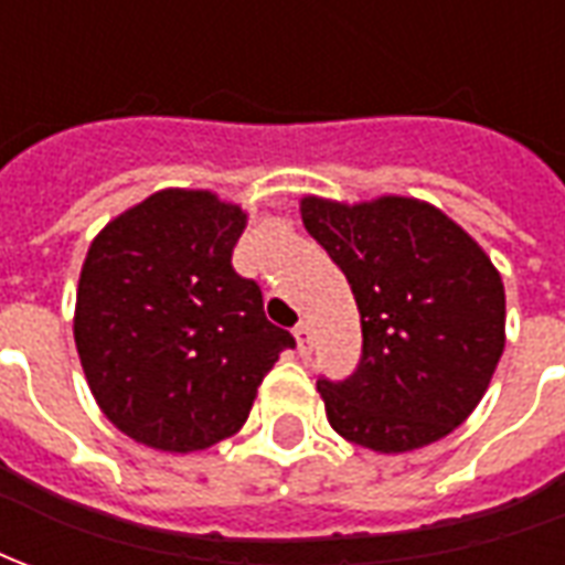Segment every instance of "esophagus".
Listing matches in <instances>:
<instances>
[{"mask_svg":"<svg viewBox=\"0 0 565 565\" xmlns=\"http://www.w3.org/2000/svg\"><path fill=\"white\" fill-rule=\"evenodd\" d=\"M295 340H298V352L300 355H307V352H310V324L303 322V319H300L298 324H295Z\"/></svg>","mask_w":565,"mask_h":565,"instance_id":"34e87169","label":"esophagus"}]
</instances>
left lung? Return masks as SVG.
Listing matches in <instances>:
<instances>
[{
	"label": "left lung",
	"instance_id": "8db88e82",
	"mask_svg": "<svg viewBox=\"0 0 565 565\" xmlns=\"http://www.w3.org/2000/svg\"><path fill=\"white\" fill-rule=\"evenodd\" d=\"M300 220L352 286L361 364L319 379L337 434L379 455L439 443L472 415L505 345V288L491 255L427 201L300 198Z\"/></svg>",
	"mask_w": 565,
	"mask_h": 565
}]
</instances>
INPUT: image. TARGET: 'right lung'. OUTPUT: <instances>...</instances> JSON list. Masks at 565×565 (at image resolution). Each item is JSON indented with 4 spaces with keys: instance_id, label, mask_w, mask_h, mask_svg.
<instances>
[{
    "instance_id": "add662e5",
    "label": "right lung",
    "mask_w": 565,
    "mask_h": 565,
    "mask_svg": "<svg viewBox=\"0 0 565 565\" xmlns=\"http://www.w3.org/2000/svg\"><path fill=\"white\" fill-rule=\"evenodd\" d=\"M246 210L210 189H159L89 243L74 303L86 385L117 430L189 455L241 430L295 345L234 274Z\"/></svg>"
}]
</instances>
